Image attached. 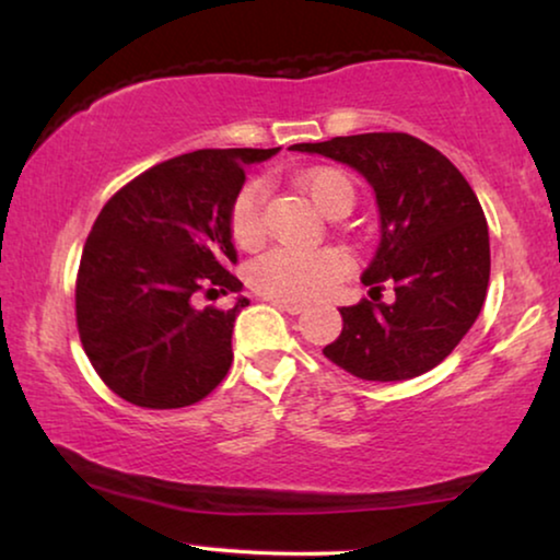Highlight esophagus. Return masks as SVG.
<instances>
[{"label": "esophagus", "instance_id": "34e87169", "mask_svg": "<svg viewBox=\"0 0 560 560\" xmlns=\"http://www.w3.org/2000/svg\"><path fill=\"white\" fill-rule=\"evenodd\" d=\"M270 303L275 305V308H280V311L290 313V316H298V313H303V311H305V305H303V303H298V301H285V298H270Z\"/></svg>", "mask_w": 560, "mask_h": 560}]
</instances>
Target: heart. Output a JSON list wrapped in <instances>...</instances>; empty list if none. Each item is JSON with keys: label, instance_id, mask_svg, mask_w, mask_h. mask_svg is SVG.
<instances>
[{"label": "heart", "instance_id": "1", "mask_svg": "<svg viewBox=\"0 0 560 560\" xmlns=\"http://www.w3.org/2000/svg\"><path fill=\"white\" fill-rule=\"evenodd\" d=\"M298 188L324 217H334L336 211L354 206V186L347 175L334 167H313L298 175ZM262 183H247L232 203L229 226H232L234 242L244 249L255 247L262 240ZM343 272H347V259L336 249L301 252L275 247L249 265L247 278L252 288L270 298L311 301L334 288Z\"/></svg>", "mask_w": 560, "mask_h": 560}]
</instances>
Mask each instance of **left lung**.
Here are the masks:
<instances>
[{
	"label": "left lung",
	"instance_id": "8db88e82",
	"mask_svg": "<svg viewBox=\"0 0 560 560\" xmlns=\"http://www.w3.org/2000/svg\"><path fill=\"white\" fill-rule=\"evenodd\" d=\"M362 175L380 211V244L362 275L372 301L341 308L324 354L370 382H402L439 366L477 320L489 285V229L474 190L446 155L418 137L370 132L301 142ZM393 284L396 298L378 301Z\"/></svg>",
	"mask_w": 560,
	"mask_h": 560
}]
</instances>
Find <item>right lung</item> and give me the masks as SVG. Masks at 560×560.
Here are the masks:
<instances>
[{"label":"right lung","mask_w":560,"mask_h":560,"mask_svg":"<svg viewBox=\"0 0 560 560\" xmlns=\"http://www.w3.org/2000/svg\"><path fill=\"white\" fill-rule=\"evenodd\" d=\"M272 150H196L117 190L86 240L75 320L86 357L121 400L152 410L203 400L232 366L234 320L249 301L226 270L236 262L229 213L247 165ZM201 289L236 292L232 310L201 312Z\"/></svg>","instance_id":"add662e5"}]
</instances>
